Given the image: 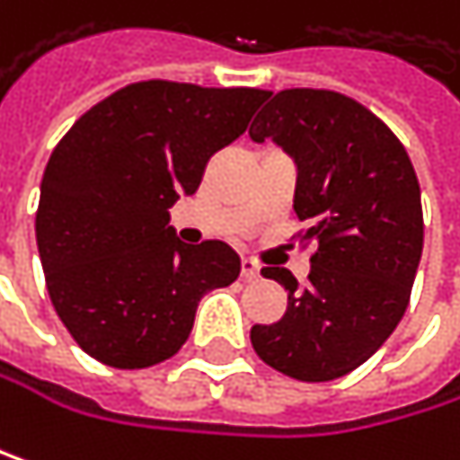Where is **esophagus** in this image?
I'll list each match as a JSON object with an SVG mask.
<instances>
[{
  "label": "esophagus",
  "mask_w": 460,
  "mask_h": 460,
  "mask_svg": "<svg viewBox=\"0 0 460 460\" xmlns=\"http://www.w3.org/2000/svg\"><path fill=\"white\" fill-rule=\"evenodd\" d=\"M259 275H261V264H259L256 259H248V256H245V259H243V278H245V280H256Z\"/></svg>",
  "instance_id": "obj_1"
}]
</instances>
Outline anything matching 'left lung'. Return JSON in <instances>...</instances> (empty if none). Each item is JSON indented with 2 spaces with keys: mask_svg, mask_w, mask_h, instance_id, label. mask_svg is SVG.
Instances as JSON below:
<instances>
[{
  "mask_svg": "<svg viewBox=\"0 0 460 460\" xmlns=\"http://www.w3.org/2000/svg\"><path fill=\"white\" fill-rule=\"evenodd\" d=\"M251 139H272L294 158V209L310 223L302 240H318L305 286L283 267L261 270L288 291V310L251 329L253 350L302 383L345 377L380 350L410 305L423 253L412 161L375 112L323 88L275 93Z\"/></svg>",
  "mask_w": 460,
  "mask_h": 460,
  "instance_id": "8db88e82",
  "label": "left lung"
}]
</instances>
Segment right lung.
Returning <instances> with one entry per match:
<instances>
[{
    "mask_svg": "<svg viewBox=\"0 0 460 460\" xmlns=\"http://www.w3.org/2000/svg\"><path fill=\"white\" fill-rule=\"evenodd\" d=\"M259 88L131 83L93 104L56 145L40 185L37 251L72 340L115 369L172 358L201 296L240 278L220 240L182 245L169 207L196 193L212 153L232 145Z\"/></svg>",
    "mask_w": 460,
    "mask_h": 460,
    "instance_id": "right-lung-1",
    "label": "right lung"
}]
</instances>
